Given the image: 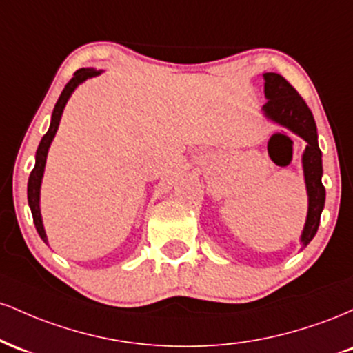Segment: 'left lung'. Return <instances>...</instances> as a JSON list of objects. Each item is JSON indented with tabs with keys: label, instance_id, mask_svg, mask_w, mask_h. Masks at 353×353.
Returning <instances> with one entry per match:
<instances>
[{
	"label": "left lung",
	"instance_id": "8db88e82",
	"mask_svg": "<svg viewBox=\"0 0 353 353\" xmlns=\"http://www.w3.org/2000/svg\"><path fill=\"white\" fill-rule=\"evenodd\" d=\"M264 94L267 99L262 106L264 116L272 123L289 129L307 143L305 151L302 154L303 179L309 197L305 225L301 236L303 249L317 234L320 214L325 205V188L322 184V152L317 141V125L305 101L290 86L289 81L277 72H264Z\"/></svg>",
	"mask_w": 353,
	"mask_h": 353
}]
</instances>
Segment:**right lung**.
Wrapping results in <instances>:
<instances>
[{
  "mask_svg": "<svg viewBox=\"0 0 353 353\" xmlns=\"http://www.w3.org/2000/svg\"><path fill=\"white\" fill-rule=\"evenodd\" d=\"M101 72L103 71L94 70V68H81V70L74 72V76H72L70 83L66 84V88L63 89L58 103H56L54 109H52L50 129H48L46 134L43 136L41 143H39V145H38V151H36L34 169L31 171L30 179H28V204H30L31 214H33L36 230H38L39 237H41L46 244H48V236H46V230H44V225H43L41 208H39V196H41V182H43L44 168H46L48 151H50V145L52 143V139H54L56 131H58V128H59V121H61V116H63L64 108H66L68 101H70L71 94L74 92V89L78 88L79 84H83L86 79L99 76Z\"/></svg>",
  "mask_w": 353,
  "mask_h": 353,
  "instance_id": "1",
  "label": "right lung"
}]
</instances>
